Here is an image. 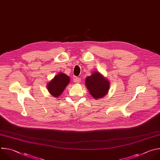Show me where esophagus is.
Listing matches in <instances>:
<instances>
[{"instance_id":"1","label":"esophagus","mask_w":160,"mask_h":160,"mask_svg":"<svg viewBox=\"0 0 160 160\" xmlns=\"http://www.w3.org/2000/svg\"><path fill=\"white\" fill-rule=\"evenodd\" d=\"M74 82H75V83H77V84H79V83H80L81 82V79L80 78H74Z\"/></svg>"}]
</instances>
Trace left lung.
I'll use <instances>...</instances> for the list:
<instances>
[{
  "label": "left lung",
  "mask_w": 160,
  "mask_h": 160,
  "mask_svg": "<svg viewBox=\"0 0 160 160\" xmlns=\"http://www.w3.org/2000/svg\"><path fill=\"white\" fill-rule=\"evenodd\" d=\"M85 85L89 94L96 99L105 97L110 89V81L99 72L94 71L85 79Z\"/></svg>",
  "instance_id": "1"
}]
</instances>
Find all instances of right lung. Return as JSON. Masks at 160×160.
I'll return each instance as SVG.
<instances>
[{
	"mask_svg": "<svg viewBox=\"0 0 160 160\" xmlns=\"http://www.w3.org/2000/svg\"><path fill=\"white\" fill-rule=\"evenodd\" d=\"M70 82V78L63 72H59L47 84V88L52 97H58Z\"/></svg>",
	"mask_w": 160,
	"mask_h": 160,
	"instance_id": "add662e5",
	"label": "right lung"
}]
</instances>
